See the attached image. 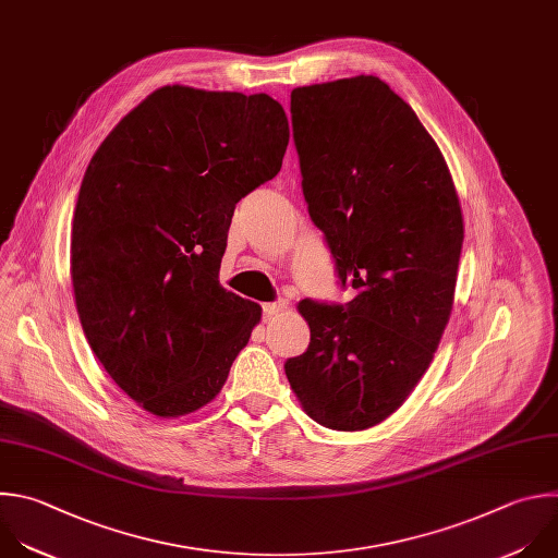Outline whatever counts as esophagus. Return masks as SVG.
<instances>
[{"instance_id":"obj_1","label":"esophagus","mask_w":558,"mask_h":558,"mask_svg":"<svg viewBox=\"0 0 558 558\" xmlns=\"http://www.w3.org/2000/svg\"><path fill=\"white\" fill-rule=\"evenodd\" d=\"M287 308V304L282 302V300H278V302H267V304H263V313H265V317H271V315H278L280 311H284Z\"/></svg>"}]
</instances>
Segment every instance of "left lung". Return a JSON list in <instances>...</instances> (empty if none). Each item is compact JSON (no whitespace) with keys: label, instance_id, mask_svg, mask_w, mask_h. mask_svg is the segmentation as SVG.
Returning <instances> with one entry per match:
<instances>
[{"label":"left lung","instance_id":"1","mask_svg":"<svg viewBox=\"0 0 558 558\" xmlns=\"http://www.w3.org/2000/svg\"><path fill=\"white\" fill-rule=\"evenodd\" d=\"M291 124L311 221L352 300L298 304L311 341L284 373L315 423L361 432L405 403L442 339L460 199L434 137L377 76L295 87Z\"/></svg>","mask_w":558,"mask_h":558}]
</instances>
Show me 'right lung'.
Masks as SVG:
<instances>
[{
    "label": "right lung",
    "mask_w": 558,
    "mask_h": 558,
    "mask_svg": "<svg viewBox=\"0 0 558 558\" xmlns=\"http://www.w3.org/2000/svg\"><path fill=\"white\" fill-rule=\"evenodd\" d=\"M289 122L267 94L166 85L94 153L70 274L116 386L159 418L208 405L263 308L219 284L236 204L280 172Z\"/></svg>",
    "instance_id": "1"
}]
</instances>
